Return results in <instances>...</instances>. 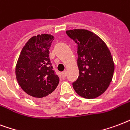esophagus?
Wrapping results in <instances>:
<instances>
[{
    "mask_svg": "<svg viewBox=\"0 0 130 130\" xmlns=\"http://www.w3.org/2000/svg\"><path fill=\"white\" fill-rule=\"evenodd\" d=\"M66 76V71H64V72H61V76H62V78L64 79Z\"/></svg>",
    "mask_w": 130,
    "mask_h": 130,
    "instance_id": "1",
    "label": "esophagus"
}]
</instances>
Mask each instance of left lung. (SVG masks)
<instances>
[{
	"mask_svg": "<svg viewBox=\"0 0 130 130\" xmlns=\"http://www.w3.org/2000/svg\"><path fill=\"white\" fill-rule=\"evenodd\" d=\"M77 44L79 76L72 83L74 91L87 99L106 91L112 81L115 65L110 50L98 36L84 29L66 32Z\"/></svg>",
	"mask_w": 130,
	"mask_h": 130,
	"instance_id": "obj_1",
	"label": "left lung"
}]
</instances>
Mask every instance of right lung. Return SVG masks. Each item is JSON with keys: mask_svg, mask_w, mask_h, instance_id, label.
<instances>
[{"mask_svg": "<svg viewBox=\"0 0 130 130\" xmlns=\"http://www.w3.org/2000/svg\"><path fill=\"white\" fill-rule=\"evenodd\" d=\"M54 39V36L47 34L32 37L23 47L16 64L19 85L37 101L51 98L60 81L49 59V49Z\"/></svg>", "mask_w": 130, "mask_h": 130, "instance_id": "right-lung-1", "label": "right lung"}]
</instances>
